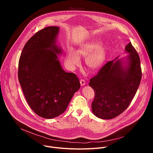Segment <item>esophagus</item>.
I'll return each mask as SVG.
<instances>
[{
  "instance_id": "obj_1",
  "label": "esophagus",
  "mask_w": 153,
  "mask_h": 153,
  "mask_svg": "<svg viewBox=\"0 0 153 153\" xmlns=\"http://www.w3.org/2000/svg\"><path fill=\"white\" fill-rule=\"evenodd\" d=\"M80 83L81 86H84L85 85V81L83 79H81L80 80Z\"/></svg>"
}]
</instances>
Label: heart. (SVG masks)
<instances>
[{
	"mask_svg": "<svg viewBox=\"0 0 153 153\" xmlns=\"http://www.w3.org/2000/svg\"><path fill=\"white\" fill-rule=\"evenodd\" d=\"M80 57H86L85 64L90 70H96L104 63L107 57L106 47L99 41H91L82 45L76 51L70 49L66 54L65 62L68 68L74 69L80 64Z\"/></svg>",
	"mask_w": 153,
	"mask_h": 153,
	"instance_id": "1",
	"label": "heart"
}]
</instances>
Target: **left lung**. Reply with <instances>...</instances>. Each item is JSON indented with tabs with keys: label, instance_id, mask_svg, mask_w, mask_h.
I'll use <instances>...</instances> for the list:
<instances>
[{
	"label": "left lung",
	"instance_id": "left-lung-1",
	"mask_svg": "<svg viewBox=\"0 0 153 153\" xmlns=\"http://www.w3.org/2000/svg\"><path fill=\"white\" fill-rule=\"evenodd\" d=\"M128 56L108 62L89 85L94 90L92 112L102 119H111L123 113L135 96L142 78L140 58L129 42L125 48Z\"/></svg>",
	"mask_w": 153,
	"mask_h": 153
}]
</instances>
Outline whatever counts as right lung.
Wrapping results in <instances>:
<instances>
[{
	"mask_svg": "<svg viewBox=\"0 0 153 153\" xmlns=\"http://www.w3.org/2000/svg\"><path fill=\"white\" fill-rule=\"evenodd\" d=\"M59 33L58 27L38 31L27 42L19 62V81L28 105L38 116L48 119L66 110L80 87L76 75L61 66Z\"/></svg>",
	"mask_w": 153,
	"mask_h": 153,
	"instance_id": "1",
	"label": "right lung"
}]
</instances>
